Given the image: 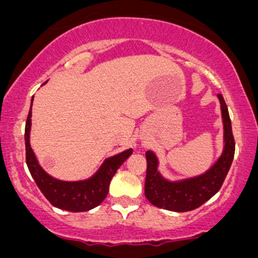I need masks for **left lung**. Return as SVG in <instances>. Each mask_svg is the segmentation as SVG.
<instances>
[{
  "mask_svg": "<svg viewBox=\"0 0 258 258\" xmlns=\"http://www.w3.org/2000/svg\"><path fill=\"white\" fill-rule=\"evenodd\" d=\"M217 97L222 114L223 148L220 157L209 170L194 177L168 179L158 170L160 161L156 153L153 151L146 152L147 175L145 196L153 206L173 212H187L209 201L222 186L235 156V140L227 106L222 96L218 95Z\"/></svg>",
  "mask_w": 258,
  "mask_h": 258,
  "instance_id": "8db88e82",
  "label": "left lung"
}]
</instances>
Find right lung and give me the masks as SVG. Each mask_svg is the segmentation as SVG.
Listing matches in <instances>:
<instances>
[{"label": "right lung", "instance_id": "obj_1", "mask_svg": "<svg viewBox=\"0 0 258 258\" xmlns=\"http://www.w3.org/2000/svg\"><path fill=\"white\" fill-rule=\"evenodd\" d=\"M32 102L33 97L31 100L30 112H28L27 121H26L25 144L26 163H27L28 170H30L32 178L35 179L36 184L41 189L43 196L51 202L52 206L57 207V209L66 210L70 212H86V211L97 207L107 196L110 182L116 171L132 155L134 150L128 148L126 151H122L121 153L106 158L100 168L96 171V173L86 179L62 181V179L52 177L41 167L30 144L31 124H32V119H31Z\"/></svg>", "mask_w": 258, "mask_h": 258}]
</instances>
